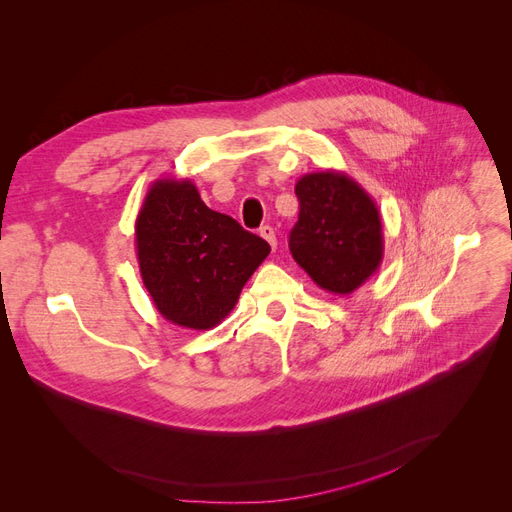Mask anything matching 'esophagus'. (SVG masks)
<instances>
[{
  "label": "esophagus",
  "mask_w": 512,
  "mask_h": 512,
  "mask_svg": "<svg viewBox=\"0 0 512 512\" xmlns=\"http://www.w3.org/2000/svg\"><path fill=\"white\" fill-rule=\"evenodd\" d=\"M259 234L271 245V249L278 247V238H276V230H274V228H271V226H261Z\"/></svg>",
  "instance_id": "34e87169"
}]
</instances>
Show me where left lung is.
Here are the masks:
<instances>
[{
  "label": "left lung",
  "instance_id": "left-lung-1",
  "mask_svg": "<svg viewBox=\"0 0 512 512\" xmlns=\"http://www.w3.org/2000/svg\"><path fill=\"white\" fill-rule=\"evenodd\" d=\"M298 222L290 253L311 280L346 296L381 267L385 241L374 199L342 170L306 173L296 181Z\"/></svg>",
  "mask_w": 512,
  "mask_h": 512
}]
</instances>
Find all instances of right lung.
I'll use <instances>...</instances> for the list:
<instances>
[{
	"label": "right lung",
	"instance_id": "right-lung-1",
	"mask_svg": "<svg viewBox=\"0 0 512 512\" xmlns=\"http://www.w3.org/2000/svg\"><path fill=\"white\" fill-rule=\"evenodd\" d=\"M269 245L210 210L189 179H156L135 218V255L156 311L173 325L206 331L236 306Z\"/></svg>",
	"mask_w": 512,
	"mask_h": 512
}]
</instances>
